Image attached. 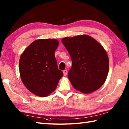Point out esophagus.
<instances>
[{
  "label": "esophagus",
  "mask_w": 129,
  "mask_h": 129,
  "mask_svg": "<svg viewBox=\"0 0 129 129\" xmlns=\"http://www.w3.org/2000/svg\"><path fill=\"white\" fill-rule=\"evenodd\" d=\"M67 73H68V72L67 70H64V71H63V75H64V76H67Z\"/></svg>",
  "instance_id": "obj_1"
}]
</instances>
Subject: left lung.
I'll use <instances>...</instances> for the list:
<instances>
[{
    "label": "left lung",
    "instance_id": "obj_1",
    "mask_svg": "<svg viewBox=\"0 0 129 129\" xmlns=\"http://www.w3.org/2000/svg\"><path fill=\"white\" fill-rule=\"evenodd\" d=\"M61 41L71 57L72 66L68 77L72 86L84 94L101 88L109 68L108 54L101 44L86 35L66 37Z\"/></svg>",
    "mask_w": 129,
    "mask_h": 129
}]
</instances>
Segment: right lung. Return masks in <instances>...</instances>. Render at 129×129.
Instances as JSON below:
<instances>
[{"label":"right lung","instance_id":"add662e5","mask_svg":"<svg viewBox=\"0 0 129 129\" xmlns=\"http://www.w3.org/2000/svg\"><path fill=\"white\" fill-rule=\"evenodd\" d=\"M59 42L56 39H38L21 54L19 72L28 90L39 97H46L55 90L63 73L58 69L54 52Z\"/></svg>","mask_w":129,"mask_h":129}]
</instances>
